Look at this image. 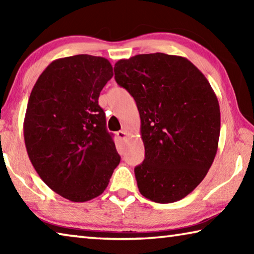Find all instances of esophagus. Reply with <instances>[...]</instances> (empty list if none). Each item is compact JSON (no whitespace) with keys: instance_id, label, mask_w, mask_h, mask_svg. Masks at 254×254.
<instances>
[{"instance_id":"1","label":"esophagus","mask_w":254,"mask_h":254,"mask_svg":"<svg viewBox=\"0 0 254 254\" xmlns=\"http://www.w3.org/2000/svg\"><path fill=\"white\" fill-rule=\"evenodd\" d=\"M117 136L119 137V139L124 140V139H126V137H127V132L124 131V130L119 131V132H117Z\"/></svg>"}]
</instances>
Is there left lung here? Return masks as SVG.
<instances>
[{"mask_svg": "<svg viewBox=\"0 0 254 254\" xmlns=\"http://www.w3.org/2000/svg\"><path fill=\"white\" fill-rule=\"evenodd\" d=\"M114 74L140 113L145 157L134 174L141 195L159 204L183 199L217 152L221 113L212 86L187 58L161 53L119 60Z\"/></svg>", "mask_w": 254, "mask_h": 254, "instance_id": "8db88e82", "label": "left lung"}]
</instances>
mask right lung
Wrapping results in <instances>:
<instances>
[{
    "label": "right lung",
    "instance_id": "add662e5",
    "mask_svg": "<svg viewBox=\"0 0 254 254\" xmlns=\"http://www.w3.org/2000/svg\"><path fill=\"white\" fill-rule=\"evenodd\" d=\"M113 76L103 57L54 60L30 94L23 122L25 148L49 188L77 203L100 196L120 163L98 97Z\"/></svg>",
    "mask_w": 254,
    "mask_h": 254
}]
</instances>
